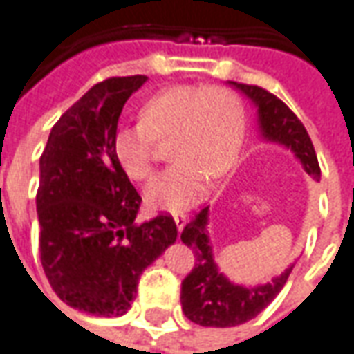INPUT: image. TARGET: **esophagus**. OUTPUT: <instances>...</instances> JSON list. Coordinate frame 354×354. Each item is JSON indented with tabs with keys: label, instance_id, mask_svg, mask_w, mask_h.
Segmentation results:
<instances>
[{
	"label": "esophagus",
	"instance_id": "34e87169",
	"mask_svg": "<svg viewBox=\"0 0 354 354\" xmlns=\"http://www.w3.org/2000/svg\"><path fill=\"white\" fill-rule=\"evenodd\" d=\"M186 221L187 217L184 215V213H174V223H176L178 230H182V228L186 227Z\"/></svg>",
	"mask_w": 354,
	"mask_h": 354
}]
</instances>
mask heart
<instances>
[{"mask_svg": "<svg viewBox=\"0 0 354 354\" xmlns=\"http://www.w3.org/2000/svg\"><path fill=\"white\" fill-rule=\"evenodd\" d=\"M170 141L176 160L145 187L147 205L180 211L203 196L209 176L221 178L236 162L244 139V108L225 86L176 85L153 95L141 106V122L118 127L112 141L120 168L131 180H145L155 168L157 139Z\"/></svg>", "mask_w": 354, "mask_h": 354, "instance_id": "b5f03b06", "label": "heart"}]
</instances>
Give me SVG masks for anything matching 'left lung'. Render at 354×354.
Segmentation results:
<instances>
[{"label": "left lung", "mask_w": 354, "mask_h": 354, "mask_svg": "<svg viewBox=\"0 0 354 354\" xmlns=\"http://www.w3.org/2000/svg\"><path fill=\"white\" fill-rule=\"evenodd\" d=\"M256 104L261 136L268 141L285 145L302 162L304 170L314 180H319V165L314 145L310 141L306 127L290 108L271 95L269 91L256 85H244L228 81ZM209 207H203L182 230V242L196 254V268L182 281V310L187 319L205 328H232L248 319L256 318L273 298L285 287L292 266L285 269L279 277H273L266 285L244 287L230 283L218 271L213 246L207 232Z\"/></svg>", "instance_id": "left-lung-1"}]
</instances>
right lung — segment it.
I'll use <instances>...</instances> for the list:
<instances>
[{
  "label": "right lung",
  "instance_id": "1",
  "mask_svg": "<svg viewBox=\"0 0 354 354\" xmlns=\"http://www.w3.org/2000/svg\"><path fill=\"white\" fill-rule=\"evenodd\" d=\"M145 75L96 83L52 127L40 157V261L57 297L95 316H124L147 266L176 242L174 218L137 225L141 205L114 157L127 98Z\"/></svg>",
  "mask_w": 354,
  "mask_h": 354
}]
</instances>
